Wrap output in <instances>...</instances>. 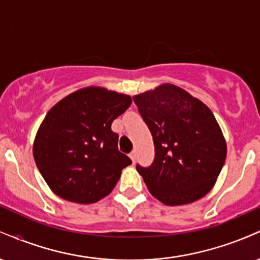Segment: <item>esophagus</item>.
<instances>
[{
  "instance_id": "34e87169",
  "label": "esophagus",
  "mask_w": 260,
  "mask_h": 260,
  "mask_svg": "<svg viewBox=\"0 0 260 260\" xmlns=\"http://www.w3.org/2000/svg\"><path fill=\"white\" fill-rule=\"evenodd\" d=\"M136 156H137V155H136V151H131V153H129V157H131V159H132V161H133V162H136Z\"/></svg>"
}]
</instances>
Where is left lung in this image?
Segmentation results:
<instances>
[{"label": "left lung", "mask_w": 260, "mask_h": 260, "mask_svg": "<svg viewBox=\"0 0 260 260\" xmlns=\"http://www.w3.org/2000/svg\"><path fill=\"white\" fill-rule=\"evenodd\" d=\"M133 100L154 140L153 165L137 166L149 192L171 207L203 198L215 184L228 154L211 110L170 83L134 95Z\"/></svg>", "instance_id": "obj_1"}]
</instances>
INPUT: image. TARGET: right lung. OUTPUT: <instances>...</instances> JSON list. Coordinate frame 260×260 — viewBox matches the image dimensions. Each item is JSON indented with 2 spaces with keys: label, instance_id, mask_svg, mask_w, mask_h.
<instances>
[{
  "label": "right lung",
  "instance_id": "right-lung-1",
  "mask_svg": "<svg viewBox=\"0 0 260 260\" xmlns=\"http://www.w3.org/2000/svg\"><path fill=\"white\" fill-rule=\"evenodd\" d=\"M132 104L127 94L85 86L53 105L39 127L32 155L55 194L91 204L112 192L132 161L118 150L111 124Z\"/></svg>",
  "mask_w": 260,
  "mask_h": 260
}]
</instances>
